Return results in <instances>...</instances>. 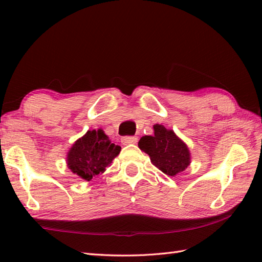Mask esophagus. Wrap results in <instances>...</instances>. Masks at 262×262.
I'll return each instance as SVG.
<instances>
[{
  "instance_id": "esophagus-1",
  "label": "esophagus",
  "mask_w": 262,
  "mask_h": 262,
  "mask_svg": "<svg viewBox=\"0 0 262 262\" xmlns=\"http://www.w3.org/2000/svg\"><path fill=\"white\" fill-rule=\"evenodd\" d=\"M121 143L124 145H128V144H136L137 137L136 136H124L121 138Z\"/></svg>"
}]
</instances>
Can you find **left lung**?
<instances>
[{"instance_id": "obj_1", "label": "left lung", "mask_w": 262, "mask_h": 262, "mask_svg": "<svg viewBox=\"0 0 262 262\" xmlns=\"http://www.w3.org/2000/svg\"><path fill=\"white\" fill-rule=\"evenodd\" d=\"M138 146L149 155L151 162L159 170L171 177L185 170L190 163V153L186 144L162 125H154V135L143 136Z\"/></svg>"}]
</instances>
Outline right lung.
<instances>
[{"label": "right lung", "instance_id": "obj_1", "mask_svg": "<svg viewBox=\"0 0 262 262\" xmlns=\"http://www.w3.org/2000/svg\"><path fill=\"white\" fill-rule=\"evenodd\" d=\"M119 152L120 146L111 143L101 129L89 130L70 149L68 165L73 173L90 181L102 173Z\"/></svg>", "mask_w": 262, "mask_h": 262}]
</instances>
